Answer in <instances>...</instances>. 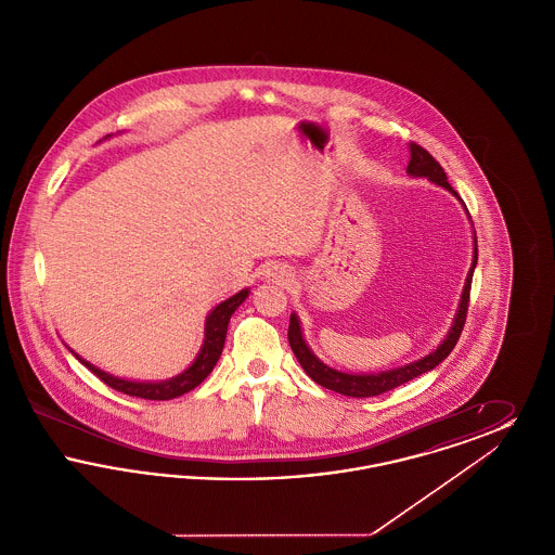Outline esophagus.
<instances>
[{
    "mask_svg": "<svg viewBox=\"0 0 555 555\" xmlns=\"http://www.w3.org/2000/svg\"><path fill=\"white\" fill-rule=\"evenodd\" d=\"M291 276H293V272H291L289 266L272 264L268 268V279H270L272 283L285 285V283H289Z\"/></svg>",
    "mask_w": 555,
    "mask_h": 555,
    "instance_id": "obj_1",
    "label": "esophagus"
}]
</instances>
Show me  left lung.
Segmentation results:
<instances>
[{
    "label": "left lung",
    "instance_id": "1",
    "mask_svg": "<svg viewBox=\"0 0 555 555\" xmlns=\"http://www.w3.org/2000/svg\"><path fill=\"white\" fill-rule=\"evenodd\" d=\"M408 147H410V162H408L405 172L410 177H416V179H428L430 183L448 189L453 197L460 199V195L453 191V186L449 185L448 175L441 168V164L433 158L424 147L416 145V143H410ZM460 204L466 210V204L462 199H460ZM466 214H468V210H466ZM468 218H470V214H468ZM473 235H475L473 237L475 238L473 264H470V270L466 274V283H464V289H462V295H460V304H457L455 317L451 320V326H449L446 339L437 345L430 353H426V356L410 362V364L397 366V369L380 370V372H344V370L333 369V366L324 364L320 358H317V353L310 349V345L306 344L299 317L293 312L289 318V345L304 372L314 383H318L320 387L331 389L335 393H341V396L347 397H374L380 396L385 391H391V389H396L399 385L421 376V374L428 372V370L437 369L451 353V349L457 344V339L462 335V328H464V320H466V312H468V299H470L473 274H475L476 262H478L475 231H473Z\"/></svg>",
    "mask_w": 555,
    "mask_h": 555
}]
</instances>
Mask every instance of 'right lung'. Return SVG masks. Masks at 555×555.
Wrapping results in <instances>:
<instances>
[{
    "instance_id": "right-lung-1",
    "label": "right lung",
    "mask_w": 555,
    "mask_h": 555,
    "mask_svg": "<svg viewBox=\"0 0 555 555\" xmlns=\"http://www.w3.org/2000/svg\"><path fill=\"white\" fill-rule=\"evenodd\" d=\"M112 137V134H107ZM107 137H104L106 141ZM249 297V289H241L235 295H231L229 299L220 301L210 314L206 317V326H204V344L199 347V353L195 356V360L191 362V366H186L181 374L166 378V380H131V378H122V376H114L106 370L98 369L95 364L87 362L85 358H80L79 353H75V349H70L75 353V358L80 364H85L93 374H98L107 387L122 391L127 396L141 397V399H175V397L185 396L191 389H195L197 385H202L206 380V376L210 374L220 353L224 347L227 339V328L231 317L235 314L238 306Z\"/></svg>"
}]
</instances>
